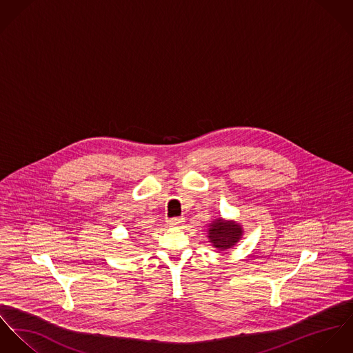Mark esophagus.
Here are the masks:
<instances>
[{"mask_svg": "<svg viewBox=\"0 0 353 353\" xmlns=\"http://www.w3.org/2000/svg\"><path fill=\"white\" fill-rule=\"evenodd\" d=\"M169 226H180L184 223V218H180V216H176V218H170L166 221Z\"/></svg>", "mask_w": 353, "mask_h": 353, "instance_id": "esophagus-1", "label": "esophagus"}]
</instances>
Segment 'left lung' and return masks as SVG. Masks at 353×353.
Segmentation results:
<instances>
[{
    "mask_svg": "<svg viewBox=\"0 0 353 353\" xmlns=\"http://www.w3.org/2000/svg\"><path fill=\"white\" fill-rule=\"evenodd\" d=\"M242 228L234 221H225L223 218L214 219L208 225V239L214 248L223 252L233 248L242 236Z\"/></svg>",
    "mask_w": 353,
    "mask_h": 353,
    "instance_id": "8db88e82",
    "label": "left lung"
}]
</instances>
